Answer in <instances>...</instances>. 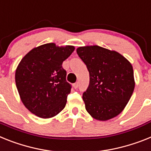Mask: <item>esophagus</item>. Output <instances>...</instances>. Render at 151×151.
Listing matches in <instances>:
<instances>
[{"instance_id": "34e87169", "label": "esophagus", "mask_w": 151, "mask_h": 151, "mask_svg": "<svg viewBox=\"0 0 151 151\" xmlns=\"http://www.w3.org/2000/svg\"><path fill=\"white\" fill-rule=\"evenodd\" d=\"M73 87L74 89H77L78 87V83H73Z\"/></svg>"}]
</instances>
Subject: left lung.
<instances>
[{"mask_svg":"<svg viewBox=\"0 0 151 151\" xmlns=\"http://www.w3.org/2000/svg\"><path fill=\"white\" fill-rule=\"evenodd\" d=\"M77 53L90 74L89 86L83 93L86 110L98 121L115 117L134 92L132 65L121 54L97 45L80 47Z\"/></svg>","mask_w":151,"mask_h":151,"instance_id":"8db88e82","label":"left lung"}]
</instances>
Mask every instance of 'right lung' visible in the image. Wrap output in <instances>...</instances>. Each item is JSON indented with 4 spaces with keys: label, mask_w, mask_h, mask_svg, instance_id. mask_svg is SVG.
<instances>
[{
    "label": "right lung",
    "mask_w": 151,
    "mask_h": 151,
    "mask_svg": "<svg viewBox=\"0 0 151 151\" xmlns=\"http://www.w3.org/2000/svg\"><path fill=\"white\" fill-rule=\"evenodd\" d=\"M73 50V46L43 44L28 52L17 66L15 82L20 97L36 116L53 117L65 107L71 85L62 64Z\"/></svg>",
    "instance_id": "add662e5"
}]
</instances>
